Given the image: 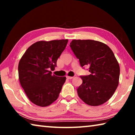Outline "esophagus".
Wrapping results in <instances>:
<instances>
[{"label": "esophagus", "mask_w": 135, "mask_h": 135, "mask_svg": "<svg viewBox=\"0 0 135 135\" xmlns=\"http://www.w3.org/2000/svg\"><path fill=\"white\" fill-rule=\"evenodd\" d=\"M73 78V77H71V76H67V79H72Z\"/></svg>", "instance_id": "esophagus-1"}]
</instances>
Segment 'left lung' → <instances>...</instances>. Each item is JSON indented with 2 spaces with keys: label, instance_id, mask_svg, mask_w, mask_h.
Listing matches in <instances>:
<instances>
[{
  "label": "left lung",
  "instance_id": "1",
  "mask_svg": "<svg viewBox=\"0 0 135 135\" xmlns=\"http://www.w3.org/2000/svg\"><path fill=\"white\" fill-rule=\"evenodd\" d=\"M70 46L81 67L89 66L91 73L80 76L83 83L77 89L79 98L90 106L104 104L119 83L120 66L113 52L105 43L92 40H73Z\"/></svg>",
  "mask_w": 135,
  "mask_h": 135
}]
</instances>
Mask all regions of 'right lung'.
<instances>
[{
    "label": "right lung",
    "mask_w": 135,
    "mask_h": 135,
    "mask_svg": "<svg viewBox=\"0 0 135 135\" xmlns=\"http://www.w3.org/2000/svg\"><path fill=\"white\" fill-rule=\"evenodd\" d=\"M68 41H38L31 45L20 59V84L30 100L36 105L49 106L58 99L66 77L52 75L51 71L55 70Z\"/></svg>",
    "instance_id": "right-lung-1"
}]
</instances>
